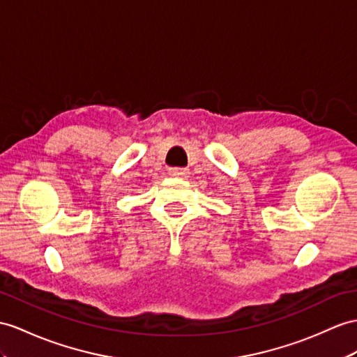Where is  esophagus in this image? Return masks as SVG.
I'll return each mask as SVG.
<instances>
[{"mask_svg": "<svg viewBox=\"0 0 357 357\" xmlns=\"http://www.w3.org/2000/svg\"><path fill=\"white\" fill-rule=\"evenodd\" d=\"M169 174L174 177H188L189 171L186 168H171Z\"/></svg>", "mask_w": 357, "mask_h": 357, "instance_id": "obj_1", "label": "esophagus"}]
</instances>
